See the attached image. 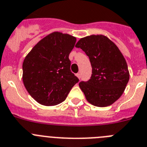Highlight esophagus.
<instances>
[{"label":"esophagus","mask_w":147,"mask_h":147,"mask_svg":"<svg viewBox=\"0 0 147 147\" xmlns=\"http://www.w3.org/2000/svg\"><path fill=\"white\" fill-rule=\"evenodd\" d=\"M77 75V77H78V78H79V79L81 78V74H80V73H78V74H77V75Z\"/></svg>","instance_id":"34e87169"}]
</instances>
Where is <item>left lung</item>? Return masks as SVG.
<instances>
[{"label":"left lung","mask_w":147,"mask_h":147,"mask_svg":"<svg viewBox=\"0 0 147 147\" xmlns=\"http://www.w3.org/2000/svg\"><path fill=\"white\" fill-rule=\"evenodd\" d=\"M75 47L85 52L92 68L89 81L79 83L87 101L98 107L112 105L122 95L129 79L127 61L118 47L103 35L81 38Z\"/></svg>","instance_id":"1"}]
</instances>
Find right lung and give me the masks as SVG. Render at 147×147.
<instances>
[{"label": "right lung", "instance_id": "1", "mask_svg": "<svg viewBox=\"0 0 147 147\" xmlns=\"http://www.w3.org/2000/svg\"><path fill=\"white\" fill-rule=\"evenodd\" d=\"M76 38L58 32L40 40L24 59L23 82L38 103L54 106L65 100L78 78L70 70L69 55Z\"/></svg>", "mask_w": 147, "mask_h": 147}]
</instances>
